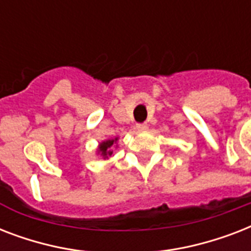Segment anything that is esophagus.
I'll list each match as a JSON object with an SVG mask.
<instances>
[{
	"mask_svg": "<svg viewBox=\"0 0 251 251\" xmlns=\"http://www.w3.org/2000/svg\"><path fill=\"white\" fill-rule=\"evenodd\" d=\"M147 127H149L147 124H137V125H135V129H137L138 131H145V130H147Z\"/></svg>",
	"mask_w": 251,
	"mask_h": 251,
	"instance_id": "esophagus-1",
	"label": "esophagus"
}]
</instances>
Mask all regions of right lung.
Segmentation results:
<instances>
[{"mask_svg":"<svg viewBox=\"0 0 251 251\" xmlns=\"http://www.w3.org/2000/svg\"><path fill=\"white\" fill-rule=\"evenodd\" d=\"M117 141V138L116 139H109V141L102 142L101 145L99 146V151H100V155L104 156V159L108 156H112V153H113V143Z\"/></svg>","mask_w":251,"mask_h":251,"instance_id":"obj_1","label":"right lung"}]
</instances>
